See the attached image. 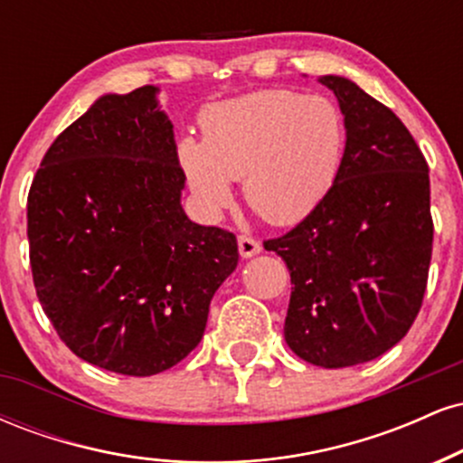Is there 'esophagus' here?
Returning <instances> with one entry per match:
<instances>
[{
    "mask_svg": "<svg viewBox=\"0 0 463 463\" xmlns=\"http://www.w3.org/2000/svg\"><path fill=\"white\" fill-rule=\"evenodd\" d=\"M237 246H239V254H241L243 259H250V257H254V254L261 252V243H259L257 239H252L248 235L239 237Z\"/></svg>",
    "mask_w": 463,
    "mask_h": 463,
    "instance_id": "obj_1",
    "label": "esophagus"
}]
</instances>
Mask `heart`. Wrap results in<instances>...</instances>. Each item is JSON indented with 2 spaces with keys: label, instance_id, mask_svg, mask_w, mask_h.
I'll return each instance as SVG.
<instances>
[{
  "label": "heart",
  "instance_id": "b5f03b06",
  "mask_svg": "<svg viewBox=\"0 0 463 463\" xmlns=\"http://www.w3.org/2000/svg\"><path fill=\"white\" fill-rule=\"evenodd\" d=\"M202 141L183 137L176 163L194 204L215 220L232 202V180L269 224H298L342 172L346 121L333 99L261 89L206 106Z\"/></svg>",
  "mask_w": 463,
  "mask_h": 463
}]
</instances>
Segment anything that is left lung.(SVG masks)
Listing matches in <instances>:
<instances>
[{"label":"left lung","instance_id":"8db88e82","mask_svg":"<svg viewBox=\"0 0 463 463\" xmlns=\"http://www.w3.org/2000/svg\"><path fill=\"white\" fill-rule=\"evenodd\" d=\"M346 121L333 189L294 231L265 241L291 274L285 342L307 364L348 368L396 346L431 263L429 167L398 117L344 76L317 78Z\"/></svg>","mask_w":463,"mask_h":463}]
</instances>
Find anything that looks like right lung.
Here are the masks:
<instances>
[{
	"label": "right lung",
	"mask_w": 463,
	"mask_h": 463,
	"mask_svg": "<svg viewBox=\"0 0 463 463\" xmlns=\"http://www.w3.org/2000/svg\"><path fill=\"white\" fill-rule=\"evenodd\" d=\"M161 89L104 93L47 150L28 195L36 296L80 359L128 376L200 344L235 272L232 232L184 213V178Z\"/></svg>",
	"instance_id": "obj_1"
}]
</instances>
